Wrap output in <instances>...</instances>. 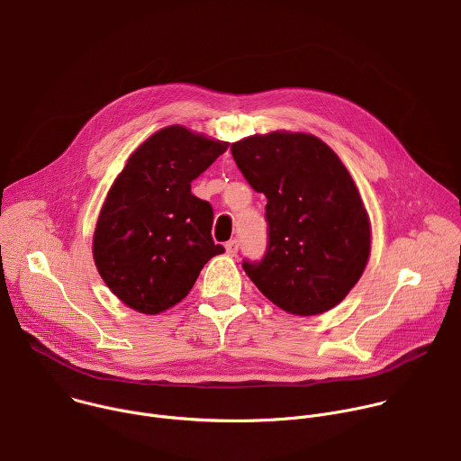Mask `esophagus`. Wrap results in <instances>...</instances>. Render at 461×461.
<instances>
[{
    "label": "esophagus",
    "mask_w": 461,
    "mask_h": 461,
    "mask_svg": "<svg viewBox=\"0 0 461 461\" xmlns=\"http://www.w3.org/2000/svg\"><path fill=\"white\" fill-rule=\"evenodd\" d=\"M224 248H226V253L230 255V257H235L237 255V251H239V240H230V242H226L224 244Z\"/></svg>",
    "instance_id": "esophagus-1"
}]
</instances>
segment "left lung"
<instances>
[{"instance_id": "left-lung-1", "label": "left lung", "mask_w": 461, "mask_h": 461, "mask_svg": "<svg viewBox=\"0 0 461 461\" xmlns=\"http://www.w3.org/2000/svg\"><path fill=\"white\" fill-rule=\"evenodd\" d=\"M233 159L267 199V251L242 267L280 310L313 317L333 310L360 280L371 222L358 188L319 137L276 130L231 144Z\"/></svg>"}]
</instances>
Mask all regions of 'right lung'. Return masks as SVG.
Returning <instances> with one entry per match:
<instances>
[{"mask_svg":"<svg viewBox=\"0 0 461 461\" xmlns=\"http://www.w3.org/2000/svg\"><path fill=\"white\" fill-rule=\"evenodd\" d=\"M228 144L181 124L161 128L131 153L108 190L94 231V262L133 312L170 310L204 264L224 253L212 239L213 210L192 194V181Z\"/></svg>","mask_w":461,"mask_h":461,"instance_id":"add662e5","label":"right lung"}]
</instances>
